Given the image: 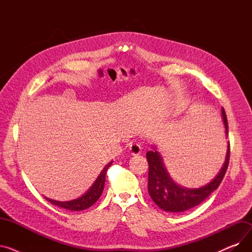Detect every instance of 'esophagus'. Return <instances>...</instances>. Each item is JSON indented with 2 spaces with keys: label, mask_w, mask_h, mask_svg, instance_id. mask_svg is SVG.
<instances>
[{
  "label": "esophagus",
  "mask_w": 252,
  "mask_h": 252,
  "mask_svg": "<svg viewBox=\"0 0 252 252\" xmlns=\"http://www.w3.org/2000/svg\"><path fill=\"white\" fill-rule=\"evenodd\" d=\"M129 152L131 155H139L142 152V147L139 144H131L129 146Z\"/></svg>",
  "instance_id": "1"
}]
</instances>
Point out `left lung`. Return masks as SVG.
Here are the masks:
<instances>
[{
  "instance_id": "obj_1",
  "label": "left lung",
  "mask_w": 252,
  "mask_h": 252,
  "mask_svg": "<svg viewBox=\"0 0 252 252\" xmlns=\"http://www.w3.org/2000/svg\"><path fill=\"white\" fill-rule=\"evenodd\" d=\"M221 117L226 128V135L228 136L227 115L223 108H221ZM157 149L156 146H152V150L146 153L149 164L148 192L155 204L168 213H183L204 201L218 189L229 164L230 143L228 142L224 162L215 179L199 188H185L180 186L170 177L163 162V158Z\"/></svg>"
}]
</instances>
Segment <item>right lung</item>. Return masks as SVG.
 I'll return each instance as SVG.
<instances>
[{
  "label": "right lung",
  "instance_id": "add662e5",
  "mask_svg": "<svg viewBox=\"0 0 252 252\" xmlns=\"http://www.w3.org/2000/svg\"><path fill=\"white\" fill-rule=\"evenodd\" d=\"M112 161H110L108 164H106L104 168L101 170L100 175L94 182V184L89 188V190L83 194L82 196H79L76 199L69 200V201H57V200H53L50 199V198H47L46 199L50 201L52 204L57 205L59 207L68 209V210H73V211H81L85 210L89 207H91L93 204H94L99 198L102 195V192L104 190V185H105V176H106V171L109 168L111 165Z\"/></svg>",
  "mask_w": 252,
  "mask_h": 252
}]
</instances>
